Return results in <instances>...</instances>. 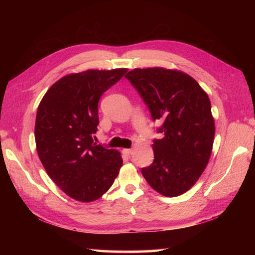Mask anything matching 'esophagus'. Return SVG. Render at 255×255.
Returning <instances> with one entry per match:
<instances>
[{"mask_svg":"<svg viewBox=\"0 0 255 255\" xmlns=\"http://www.w3.org/2000/svg\"><path fill=\"white\" fill-rule=\"evenodd\" d=\"M132 152H133L132 149H123L122 150V153L125 154V155H127V156H129L130 154H132Z\"/></svg>","mask_w":255,"mask_h":255,"instance_id":"34e87169","label":"esophagus"}]
</instances>
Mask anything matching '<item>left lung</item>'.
Segmentation results:
<instances>
[{
	"instance_id": "1",
	"label": "left lung",
	"mask_w": 255,
	"mask_h": 255,
	"mask_svg": "<svg viewBox=\"0 0 255 255\" xmlns=\"http://www.w3.org/2000/svg\"><path fill=\"white\" fill-rule=\"evenodd\" d=\"M126 78L139 92L152 119L163 121L154 160L141 169L150 186L166 197L186 192L210 160L215 122L206 92L188 74L164 68L134 69Z\"/></svg>"
}]
</instances>
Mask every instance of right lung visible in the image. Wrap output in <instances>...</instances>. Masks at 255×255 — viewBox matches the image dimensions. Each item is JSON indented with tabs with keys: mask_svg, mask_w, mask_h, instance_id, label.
Returning a JSON list of instances; mask_svg holds the SVG:
<instances>
[{
	"mask_svg": "<svg viewBox=\"0 0 255 255\" xmlns=\"http://www.w3.org/2000/svg\"><path fill=\"white\" fill-rule=\"evenodd\" d=\"M127 71L121 68L68 74L52 85L38 106V156L54 183L76 201L102 197L122 166L120 152L94 142V134L100 98Z\"/></svg>",
	"mask_w": 255,
	"mask_h": 255,
	"instance_id": "obj_1",
	"label": "right lung"
}]
</instances>
